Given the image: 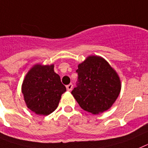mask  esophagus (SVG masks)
<instances>
[{
	"label": "esophagus",
	"mask_w": 148,
	"mask_h": 148,
	"mask_svg": "<svg viewBox=\"0 0 148 148\" xmlns=\"http://www.w3.org/2000/svg\"><path fill=\"white\" fill-rule=\"evenodd\" d=\"M72 88H73V85L71 84V83H70L69 85L66 86V88H67V90H68V91H71Z\"/></svg>",
	"instance_id": "1"
}]
</instances>
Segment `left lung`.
<instances>
[{"label": "left lung", "mask_w": 148, "mask_h": 148, "mask_svg": "<svg viewBox=\"0 0 148 148\" xmlns=\"http://www.w3.org/2000/svg\"><path fill=\"white\" fill-rule=\"evenodd\" d=\"M77 86L71 92L79 106L97 115L109 110L119 97L121 83L106 60L91 55L78 65Z\"/></svg>", "instance_id": "1"}]
</instances>
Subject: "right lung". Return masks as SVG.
I'll use <instances>...</instances> for the list:
<instances>
[{
  "label": "right lung",
  "mask_w": 148,
  "mask_h": 148,
  "mask_svg": "<svg viewBox=\"0 0 148 148\" xmlns=\"http://www.w3.org/2000/svg\"><path fill=\"white\" fill-rule=\"evenodd\" d=\"M54 65L36 64L28 71L21 86L24 100L28 109L37 115H47L56 110L66 88Z\"/></svg>",
  "instance_id": "1"
}]
</instances>
